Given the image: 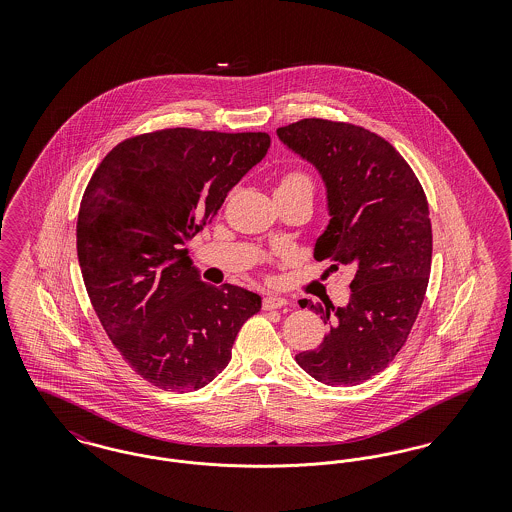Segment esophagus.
<instances>
[{"instance_id":"esophagus-1","label":"esophagus","mask_w":512,"mask_h":512,"mask_svg":"<svg viewBox=\"0 0 512 512\" xmlns=\"http://www.w3.org/2000/svg\"><path fill=\"white\" fill-rule=\"evenodd\" d=\"M288 305V299L278 297V295H268L263 299V309L265 311H274V309H282Z\"/></svg>"}]
</instances>
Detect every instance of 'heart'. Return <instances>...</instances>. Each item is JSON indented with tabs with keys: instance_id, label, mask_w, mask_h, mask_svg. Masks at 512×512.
Returning a JSON list of instances; mask_svg holds the SVG:
<instances>
[{
	"instance_id": "heart-1",
	"label": "heart",
	"mask_w": 512,
	"mask_h": 512,
	"mask_svg": "<svg viewBox=\"0 0 512 512\" xmlns=\"http://www.w3.org/2000/svg\"><path fill=\"white\" fill-rule=\"evenodd\" d=\"M301 190L313 192V182H311L309 174L301 171H288L280 178L276 192H301Z\"/></svg>"
}]
</instances>
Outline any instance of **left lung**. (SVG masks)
Returning a JSON list of instances; mask_svg holds the SVG:
<instances>
[{
  "instance_id": "obj_1",
  "label": "left lung",
  "mask_w": 512,
  "mask_h": 512,
  "mask_svg": "<svg viewBox=\"0 0 512 512\" xmlns=\"http://www.w3.org/2000/svg\"><path fill=\"white\" fill-rule=\"evenodd\" d=\"M276 134L326 184L330 222L315 259L355 268L345 307L299 301L330 332L295 361L322 384L357 386L395 359L422 307L432 267L426 194L401 153L363 126L303 119Z\"/></svg>"
}]
</instances>
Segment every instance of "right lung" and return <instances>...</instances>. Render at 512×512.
<instances>
[{"label": "right lung", "mask_w": 512, "mask_h": 512, "mask_svg": "<svg viewBox=\"0 0 512 512\" xmlns=\"http://www.w3.org/2000/svg\"><path fill=\"white\" fill-rule=\"evenodd\" d=\"M270 147L267 132L165 128L113 147L80 201L84 286L122 359L151 386L192 391L222 372L261 297L211 286L190 242Z\"/></svg>", "instance_id": "right-lung-1"}]
</instances>
